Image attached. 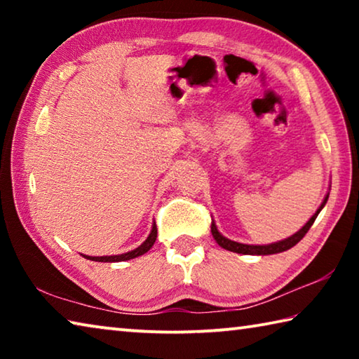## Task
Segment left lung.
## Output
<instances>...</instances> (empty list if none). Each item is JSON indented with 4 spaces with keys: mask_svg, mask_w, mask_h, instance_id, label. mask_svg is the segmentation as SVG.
Returning a JSON list of instances; mask_svg holds the SVG:
<instances>
[{
    "mask_svg": "<svg viewBox=\"0 0 359 359\" xmlns=\"http://www.w3.org/2000/svg\"><path fill=\"white\" fill-rule=\"evenodd\" d=\"M327 201V196L325 198L323 204L320 205V209L315 212L313 217L309 220L304 226L297 231L296 234L291 236V238L285 239V241H278V242H274V244H269V245H247V244H239V242H234V241H229L226 238H223V236L218 233V229L215 226V223L212 222L210 224V231H212V236H214V239L217 241V244L223 247L224 250H229V252H236V253H242V255H272V253H280V252H285L288 250V248L294 247L297 242H299L304 236L307 234V231L311 229V226L315 222V218L318 217L320 210L323 209V205L326 204Z\"/></svg>",
    "mask_w": 359,
    "mask_h": 359,
    "instance_id": "1",
    "label": "left lung"
}]
</instances>
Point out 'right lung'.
<instances>
[{
  "label": "right lung",
  "instance_id": "obj_1",
  "mask_svg": "<svg viewBox=\"0 0 359 359\" xmlns=\"http://www.w3.org/2000/svg\"><path fill=\"white\" fill-rule=\"evenodd\" d=\"M156 224L154 223V226H151V233L149 234V238L145 239V242L142 245H139L135 250H131L128 253H121V255H114V257H83L87 259H92V261H101V263H114V261H126V259H133L136 257H141L145 252H149L151 245L155 244L156 241Z\"/></svg>",
  "mask_w": 359,
  "mask_h": 359
}]
</instances>
